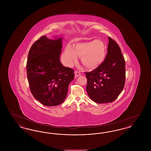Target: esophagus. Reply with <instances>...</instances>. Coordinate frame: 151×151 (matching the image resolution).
Returning <instances> with one entry per match:
<instances>
[{
    "mask_svg": "<svg viewBox=\"0 0 151 151\" xmlns=\"http://www.w3.org/2000/svg\"><path fill=\"white\" fill-rule=\"evenodd\" d=\"M80 75H81V73L79 71H75V78L79 76Z\"/></svg>",
    "mask_w": 151,
    "mask_h": 151,
    "instance_id": "34e87169",
    "label": "esophagus"
}]
</instances>
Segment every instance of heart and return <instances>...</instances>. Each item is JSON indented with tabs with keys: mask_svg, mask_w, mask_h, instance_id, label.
I'll return each mask as SVG.
<instances>
[{
	"mask_svg": "<svg viewBox=\"0 0 151 151\" xmlns=\"http://www.w3.org/2000/svg\"><path fill=\"white\" fill-rule=\"evenodd\" d=\"M106 55L105 44L99 40L78 43L73 47L68 45L63 54V59L66 65L71 67L81 57L82 63L88 68H96L104 62Z\"/></svg>",
	"mask_w": 151,
	"mask_h": 151,
	"instance_id": "1",
	"label": "heart"
}]
</instances>
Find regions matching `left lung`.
Segmentation results:
<instances>
[{
    "label": "left lung",
    "instance_id": "1",
    "mask_svg": "<svg viewBox=\"0 0 151 151\" xmlns=\"http://www.w3.org/2000/svg\"><path fill=\"white\" fill-rule=\"evenodd\" d=\"M108 53L97 68L86 72V92L92 100L98 104L115 101L124 86L125 60L115 41L108 38Z\"/></svg>",
    "mask_w": 151,
    "mask_h": 151
}]
</instances>
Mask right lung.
Segmentation results:
<instances>
[{"label": "right lung", "mask_w": 151, "mask_h": 151, "mask_svg": "<svg viewBox=\"0 0 151 151\" xmlns=\"http://www.w3.org/2000/svg\"><path fill=\"white\" fill-rule=\"evenodd\" d=\"M63 37L51 40L42 36L32 46L27 64L30 89L37 100L47 106L65 101L74 71L60 61Z\"/></svg>", "instance_id": "1"}]
</instances>
